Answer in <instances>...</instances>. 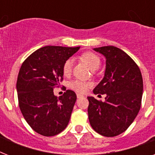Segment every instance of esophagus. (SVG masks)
Segmentation results:
<instances>
[{"label":"esophagus","instance_id":"1","mask_svg":"<svg viewBox=\"0 0 155 155\" xmlns=\"http://www.w3.org/2000/svg\"><path fill=\"white\" fill-rule=\"evenodd\" d=\"M81 97H84V96L81 94H77V98H81Z\"/></svg>","mask_w":155,"mask_h":155}]
</instances>
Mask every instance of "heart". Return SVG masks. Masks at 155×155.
I'll list each match as a JSON object with an SVG mask.
<instances>
[{
	"instance_id": "heart-1",
	"label": "heart",
	"mask_w": 155,
	"mask_h": 155,
	"mask_svg": "<svg viewBox=\"0 0 155 155\" xmlns=\"http://www.w3.org/2000/svg\"><path fill=\"white\" fill-rule=\"evenodd\" d=\"M80 59L84 61L90 69L96 70L100 67L101 64V58L97 54L92 52H84L80 55ZM73 60L71 58H68L64 62L63 65V73L65 76H68L71 74L72 70ZM92 84L89 81L85 80H75L70 83V87L71 89L75 90V92L79 93H84L87 91L90 87H92Z\"/></svg>"
}]
</instances>
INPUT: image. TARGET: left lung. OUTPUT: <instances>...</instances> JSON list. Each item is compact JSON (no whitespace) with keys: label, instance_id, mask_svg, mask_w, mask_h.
<instances>
[{"label":"left lung","instance_id":"8db88e82","mask_svg":"<svg viewBox=\"0 0 155 155\" xmlns=\"http://www.w3.org/2000/svg\"><path fill=\"white\" fill-rule=\"evenodd\" d=\"M106 58L104 76L93 90L105 94V101L87 97L88 119L92 129L105 137L125 132L134 120L142 104L143 81L134 61L122 50L113 46L93 49Z\"/></svg>","mask_w":155,"mask_h":155}]
</instances>
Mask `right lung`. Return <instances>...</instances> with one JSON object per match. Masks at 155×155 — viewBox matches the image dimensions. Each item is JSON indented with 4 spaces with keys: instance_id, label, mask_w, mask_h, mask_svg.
<instances>
[{
    "instance_id": "add662e5",
    "label": "right lung",
    "mask_w": 155,
    "mask_h": 155,
    "mask_svg": "<svg viewBox=\"0 0 155 155\" xmlns=\"http://www.w3.org/2000/svg\"><path fill=\"white\" fill-rule=\"evenodd\" d=\"M80 47L47 46L32 53L21 67L17 80L18 103L23 117L35 132L46 137L58 134L70 120L76 95L67 90L54 95L63 80V65Z\"/></svg>"
}]
</instances>
